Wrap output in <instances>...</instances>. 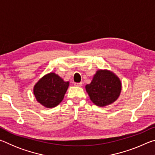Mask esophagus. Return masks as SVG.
<instances>
[{"mask_svg": "<svg viewBox=\"0 0 155 155\" xmlns=\"http://www.w3.org/2000/svg\"><path fill=\"white\" fill-rule=\"evenodd\" d=\"M82 82H80V83H74V85L75 86H77V87H81L82 86Z\"/></svg>", "mask_w": 155, "mask_h": 155, "instance_id": "1", "label": "esophagus"}]
</instances>
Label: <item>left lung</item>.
Segmentation results:
<instances>
[{
    "label": "left lung",
    "instance_id": "obj_1",
    "mask_svg": "<svg viewBox=\"0 0 155 155\" xmlns=\"http://www.w3.org/2000/svg\"><path fill=\"white\" fill-rule=\"evenodd\" d=\"M90 100L96 105L105 107L118 98L122 83L120 78L107 70H99L90 84L85 86Z\"/></svg>",
    "mask_w": 155,
    "mask_h": 155
}]
</instances>
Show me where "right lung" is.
Here are the masks:
<instances>
[{
  "mask_svg": "<svg viewBox=\"0 0 155 155\" xmlns=\"http://www.w3.org/2000/svg\"><path fill=\"white\" fill-rule=\"evenodd\" d=\"M69 86L54 72H51L40 78L33 88V94L37 101L46 108H52L58 105L64 99Z\"/></svg>",
  "mask_w": 155,
  "mask_h": 155,
  "instance_id": "right-lung-1",
  "label": "right lung"
}]
</instances>
